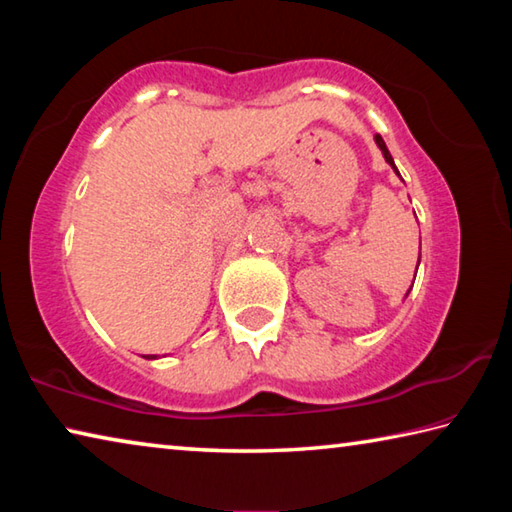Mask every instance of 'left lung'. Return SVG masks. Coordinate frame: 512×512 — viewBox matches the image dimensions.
<instances>
[{"label": "left lung", "mask_w": 512, "mask_h": 512, "mask_svg": "<svg viewBox=\"0 0 512 512\" xmlns=\"http://www.w3.org/2000/svg\"><path fill=\"white\" fill-rule=\"evenodd\" d=\"M375 142H377V146H379V151H381V155H384V160L388 162V164H391V167H393V171L397 173V176H400V171H397V167H395V162H393V155L391 153H388V149H386V142L384 140H381V135H375ZM418 264H420V257H418ZM415 271H418V268H415ZM411 291V289H409ZM406 296H409V293H406Z\"/></svg>", "instance_id": "left-lung-1"}]
</instances>
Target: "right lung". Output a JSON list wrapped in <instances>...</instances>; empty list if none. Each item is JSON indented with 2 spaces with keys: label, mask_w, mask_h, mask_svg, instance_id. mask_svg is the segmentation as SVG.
Here are the masks:
<instances>
[{
  "label": "right lung",
  "mask_w": 512,
  "mask_h": 512,
  "mask_svg": "<svg viewBox=\"0 0 512 512\" xmlns=\"http://www.w3.org/2000/svg\"><path fill=\"white\" fill-rule=\"evenodd\" d=\"M146 359H158V357H155V354H149V357H146Z\"/></svg>",
  "instance_id": "right-lung-1"
}]
</instances>
